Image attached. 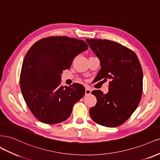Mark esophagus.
<instances>
[{
  "mask_svg": "<svg viewBox=\"0 0 160 160\" xmlns=\"http://www.w3.org/2000/svg\"><path fill=\"white\" fill-rule=\"evenodd\" d=\"M91 94V90L90 89V88L88 87H86V90H85V94L86 95H89Z\"/></svg>",
  "mask_w": 160,
  "mask_h": 160,
  "instance_id": "34e87169",
  "label": "esophagus"
}]
</instances>
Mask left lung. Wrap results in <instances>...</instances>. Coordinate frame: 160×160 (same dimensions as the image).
<instances>
[{"mask_svg":"<svg viewBox=\"0 0 160 160\" xmlns=\"http://www.w3.org/2000/svg\"><path fill=\"white\" fill-rule=\"evenodd\" d=\"M100 61L101 68L96 81L110 79L109 90L92 92L97 99L90 115L98 124L114 128L124 123L140 102L143 71L136 53L119 43L109 40L86 39Z\"/></svg>","mask_w":160,"mask_h":160,"instance_id":"1","label":"left lung"}]
</instances>
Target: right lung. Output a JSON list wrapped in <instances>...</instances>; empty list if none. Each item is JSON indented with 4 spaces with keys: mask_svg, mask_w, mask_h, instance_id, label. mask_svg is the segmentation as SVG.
Returning <instances> with one entry per match:
<instances>
[{
    "mask_svg": "<svg viewBox=\"0 0 160 160\" xmlns=\"http://www.w3.org/2000/svg\"><path fill=\"white\" fill-rule=\"evenodd\" d=\"M84 40L50 37L35 42L26 54L20 76L24 99L41 122L55 124L65 121L75 103L85 94L80 84L62 86L61 74L74 58L88 49Z\"/></svg>",
    "mask_w": 160,
    "mask_h": 160,
    "instance_id": "1",
    "label": "right lung"
}]
</instances>
